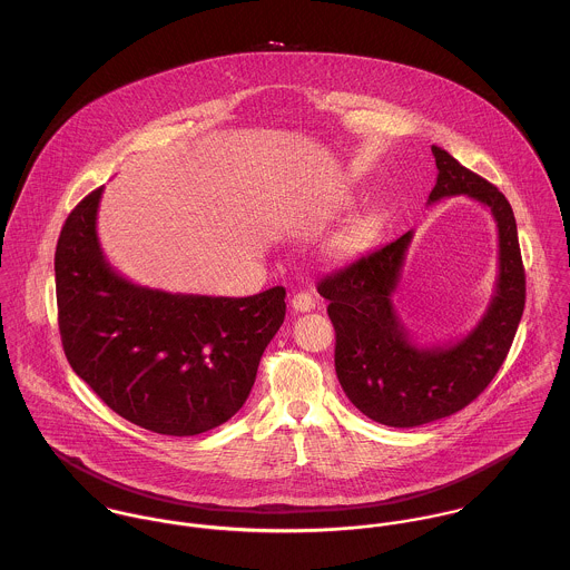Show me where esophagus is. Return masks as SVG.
Returning a JSON list of instances; mask_svg holds the SVG:
<instances>
[{"mask_svg":"<svg viewBox=\"0 0 570 570\" xmlns=\"http://www.w3.org/2000/svg\"><path fill=\"white\" fill-rule=\"evenodd\" d=\"M292 307H294V312H301V314L312 312L316 307V298L309 292H298L292 298Z\"/></svg>","mask_w":570,"mask_h":570,"instance_id":"1","label":"esophagus"}]
</instances>
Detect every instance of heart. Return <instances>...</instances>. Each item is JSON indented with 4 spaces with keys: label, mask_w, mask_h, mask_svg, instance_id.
Here are the masks:
<instances>
[{
    "label": "heart",
    "mask_w": 570,
    "mask_h": 570,
    "mask_svg": "<svg viewBox=\"0 0 570 570\" xmlns=\"http://www.w3.org/2000/svg\"><path fill=\"white\" fill-rule=\"evenodd\" d=\"M353 206L351 199H340L337 204H333L331 208L323 210V219L331 217V215H337L342 210H348ZM380 226H382V219L380 215L371 213V215H364L360 219H355L351 226H346L333 242H331V254L337 256V258H348V256H357L362 254L364 249H368L371 244L375 242L377 233H380Z\"/></svg>",
    "instance_id": "1"
}]
</instances>
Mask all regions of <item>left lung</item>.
Listing matches in <instances>:
<instances>
[{"mask_svg": "<svg viewBox=\"0 0 570 570\" xmlns=\"http://www.w3.org/2000/svg\"><path fill=\"white\" fill-rule=\"evenodd\" d=\"M432 156L439 175L428 204L468 195L488 206L498 226V281L481 323L443 346L410 340L393 294L412 230L318 283L335 328L340 386L360 412L391 428L423 425L472 404L502 366L524 312V265L507 197L441 147Z\"/></svg>", "mask_w": 570, "mask_h": 570, "instance_id": "8db88e82", "label": "left lung"}]
</instances>
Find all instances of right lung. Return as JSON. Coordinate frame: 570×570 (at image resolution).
Returning <instances> with one entry per match:
<instances>
[{
	"mask_svg": "<svg viewBox=\"0 0 570 570\" xmlns=\"http://www.w3.org/2000/svg\"><path fill=\"white\" fill-rule=\"evenodd\" d=\"M102 186L68 215L55 252L59 331L75 373L122 419L168 436L208 432L244 406L285 321V287L247 298L129 283L96 235Z\"/></svg>",
	"mask_w": 570,
	"mask_h": 570,
	"instance_id": "add662e5",
	"label": "right lung"
}]
</instances>
